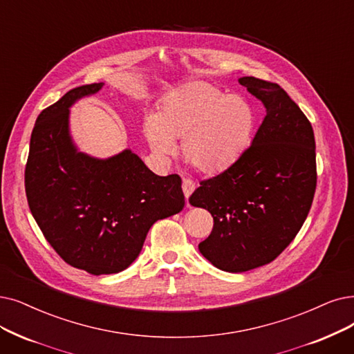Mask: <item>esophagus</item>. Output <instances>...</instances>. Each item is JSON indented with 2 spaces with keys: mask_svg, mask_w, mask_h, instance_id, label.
I'll return each instance as SVG.
<instances>
[{
  "mask_svg": "<svg viewBox=\"0 0 354 354\" xmlns=\"http://www.w3.org/2000/svg\"><path fill=\"white\" fill-rule=\"evenodd\" d=\"M181 189H183V193H185L186 202H187V205H189V197H190V194L194 192L196 185H194V183H193L192 180L185 178V180H183V183H181Z\"/></svg>",
  "mask_w": 354,
  "mask_h": 354,
  "instance_id": "1",
  "label": "esophagus"
}]
</instances>
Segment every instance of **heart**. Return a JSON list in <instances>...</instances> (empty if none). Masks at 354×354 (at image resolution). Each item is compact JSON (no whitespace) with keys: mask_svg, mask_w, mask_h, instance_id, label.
I'll return each instance as SVG.
<instances>
[{"mask_svg":"<svg viewBox=\"0 0 354 354\" xmlns=\"http://www.w3.org/2000/svg\"><path fill=\"white\" fill-rule=\"evenodd\" d=\"M256 115L247 100L225 95L207 82H189L169 93L157 118H149L145 133L161 155L174 151L181 139V153L196 169L221 173L232 165L247 148Z\"/></svg>","mask_w":354,"mask_h":354,"instance_id":"b5f03b06","label":"heart"}]
</instances>
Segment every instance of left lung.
Instances as JSON below:
<instances>
[{
	"mask_svg": "<svg viewBox=\"0 0 354 354\" xmlns=\"http://www.w3.org/2000/svg\"><path fill=\"white\" fill-rule=\"evenodd\" d=\"M238 81L261 100L266 116L239 158L189 197L214 218L201 252L231 273L273 261L302 228L317 187L315 138L304 111L279 84Z\"/></svg>",
	"mask_w": 354,
	"mask_h": 354,
	"instance_id": "obj_1",
	"label": "left lung"
}]
</instances>
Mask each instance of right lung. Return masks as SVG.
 Here are the masks:
<instances>
[{"instance_id":"obj_1","label":"right lung","mask_w":354,"mask_h":354,"mask_svg":"<svg viewBox=\"0 0 354 354\" xmlns=\"http://www.w3.org/2000/svg\"><path fill=\"white\" fill-rule=\"evenodd\" d=\"M102 87H77L40 111L24 169L27 202L46 241L65 263L94 276L129 267L151 226L185 207L181 178L153 174L131 149L107 160L77 151L69 107Z\"/></svg>"}]
</instances>
